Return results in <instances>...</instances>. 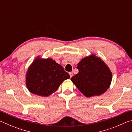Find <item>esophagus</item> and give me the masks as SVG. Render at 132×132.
<instances>
[{
  "label": "esophagus",
  "mask_w": 132,
  "mask_h": 132,
  "mask_svg": "<svg viewBox=\"0 0 132 132\" xmlns=\"http://www.w3.org/2000/svg\"><path fill=\"white\" fill-rule=\"evenodd\" d=\"M69 75H70V77L71 78L73 76V73L72 72H70V73H69Z\"/></svg>",
  "instance_id": "obj_1"
}]
</instances>
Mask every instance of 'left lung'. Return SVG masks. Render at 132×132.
<instances>
[{
	"label": "left lung",
	"mask_w": 132,
	"mask_h": 132,
	"mask_svg": "<svg viewBox=\"0 0 132 132\" xmlns=\"http://www.w3.org/2000/svg\"><path fill=\"white\" fill-rule=\"evenodd\" d=\"M79 73L71 80L87 97L100 95L110 86L112 73L101 58L94 55L82 59L77 64Z\"/></svg>",
	"instance_id": "obj_1"
}]
</instances>
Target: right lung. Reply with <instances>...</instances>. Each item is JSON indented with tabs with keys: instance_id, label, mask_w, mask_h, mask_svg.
Returning a JSON list of instances; mask_svg holds the SVG:
<instances>
[{
	"instance_id": "add662e5",
	"label": "right lung",
	"mask_w": 132,
	"mask_h": 132,
	"mask_svg": "<svg viewBox=\"0 0 132 132\" xmlns=\"http://www.w3.org/2000/svg\"><path fill=\"white\" fill-rule=\"evenodd\" d=\"M70 75L53 59L37 57L26 74V86L31 93L48 97L56 91Z\"/></svg>"
}]
</instances>
